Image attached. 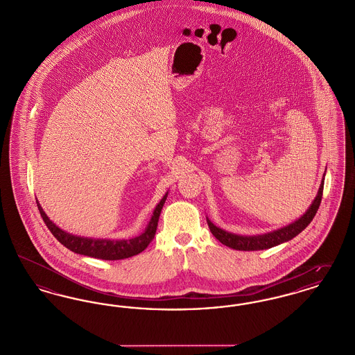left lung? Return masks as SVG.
I'll use <instances>...</instances> for the list:
<instances>
[{"mask_svg": "<svg viewBox=\"0 0 355 355\" xmlns=\"http://www.w3.org/2000/svg\"><path fill=\"white\" fill-rule=\"evenodd\" d=\"M323 184H324V174L322 180L321 186L318 189V193L314 198V201L310 205V207L306 210L304 216H301L298 220L288 223L284 227H279L277 230H272L265 234H257V236H239L234 233H229L218 226H216L211 220L206 217L209 229L211 234L216 236L220 243L234 249V250H243V252H254V250H265L270 249L277 245H281L298 236L302 230L307 227V225L315 217L320 205L322 201V193H323Z\"/></svg>", "mask_w": 355, "mask_h": 355, "instance_id": "1", "label": "left lung"}]
</instances>
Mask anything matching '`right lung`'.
<instances>
[{
  "instance_id": "add662e5",
  "label": "right lung",
  "mask_w": 355,
  "mask_h": 355,
  "mask_svg": "<svg viewBox=\"0 0 355 355\" xmlns=\"http://www.w3.org/2000/svg\"><path fill=\"white\" fill-rule=\"evenodd\" d=\"M169 191L162 197V200L155 206L153 211L152 218L149 220L148 226L145 227L144 233L139 236H133L130 239H109V238H89V236H74L68 232L60 229L53 220H49L44 209L41 207L40 202L37 201V206L40 210V214L44 222L46 223L48 229L51 230V234L57 238L58 242H61L69 250L73 253L87 255L93 258H100L105 261H117V259H125L129 257H133L137 254L144 252L148 245L152 242L153 238L155 236L158 218L161 214V210L164 207V203L166 201Z\"/></svg>"
}]
</instances>
